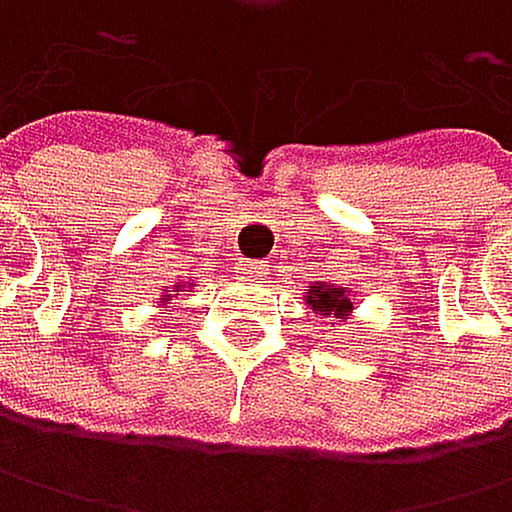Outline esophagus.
<instances>
[{
    "instance_id": "esophagus-1",
    "label": "esophagus",
    "mask_w": 512,
    "mask_h": 512,
    "mask_svg": "<svg viewBox=\"0 0 512 512\" xmlns=\"http://www.w3.org/2000/svg\"><path fill=\"white\" fill-rule=\"evenodd\" d=\"M264 273H267L264 261H239V264H235V277H239V280H261Z\"/></svg>"
}]
</instances>
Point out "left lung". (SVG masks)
Masks as SVG:
<instances>
[{"instance_id": "left-lung-1", "label": "left lung", "mask_w": 512, "mask_h": 512, "mask_svg": "<svg viewBox=\"0 0 512 512\" xmlns=\"http://www.w3.org/2000/svg\"><path fill=\"white\" fill-rule=\"evenodd\" d=\"M305 305L321 314V318H349L352 314V299L346 286H327V283H314L308 286Z\"/></svg>"}]
</instances>
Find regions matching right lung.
<instances>
[{
  "label": "right lung",
  "mask_w": 512,
  "mask_h": 512,
  "mask_svg": "<svg viewBox=\"0 0 512 512\" xmlns=\"http://www.w3.org/2000/svg\"><path fill=\"white\" fill-rule=\"evenodd\" d=\"M172 292H182V286H176V289H172ZM169 299H172V295H166V299H163V302H169Z\"/></svg>",
  "instance_id": "right-lung-1"
}]
</instances>
